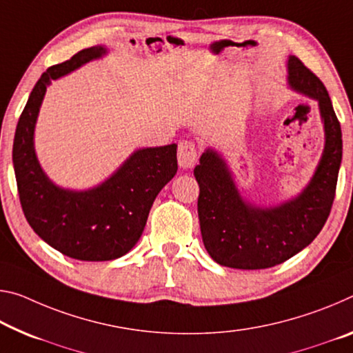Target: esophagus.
<instances>
[{"label":"esophagus","instance_id":"esophagus-1","mask_svg":"<svg viewBox=\"0 0 353 353\" xmlns=\"http://www.w3.org/2000/svg\"><path fill=\"white\" fill-rule=\"evenodd\" d=\"M196 159H198L196 144L193 141H188V139H183V141L179 143L177 160L181 168H183V170H192L194 163H196Z\"/></svg>","mask_w":353,"mask_h":353}]
</instances>
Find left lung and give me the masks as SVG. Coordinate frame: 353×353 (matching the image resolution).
Here are the masks:
<instances>
[{
	"label": "left lung",
	"instance_id": "1",
	"mask_svg": "<svg viewBox=\"0 0 353 353\" xmlns=\"http://www.w3.org/2000/svg\"><path fill=\"white\" fill-rule=\"evenodd\" d=\"M289 83L316 99L325 125V149L310 185L297 199L259 209L239 196L225 161L214 150L199 159L198 215L207 253L220 265L259 270L283 264L322 231L336 194L343 133L323 83L297 56L289 58Z\"/></svg>",
	"mask_w": 353,
	"mask_h": 353
}]
</instances>
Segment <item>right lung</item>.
I'll return each instance as SVG.
<instances>
[{
  "instance_id": "1",
  "label": "right lung",
  "mask_w": 353,
  "mask_h": 353,
  "mask_svg": "<svg viewBox=\"0 0 353 353\" xmlns=\"http://www.w3.org/2000/svg\"><path fill=\"white\" fill-rule=\"evenodd\" d=\"M103 53L102 47L80 50L43 72L21 111L12 148L26 221L50 247L78 261H111L128 253L141 237L157 194L177 172L176 144L138 150L114 176L89 192L54 187L42 172L32 133L47 85Z\"/></svg>"
}]
</instances>
